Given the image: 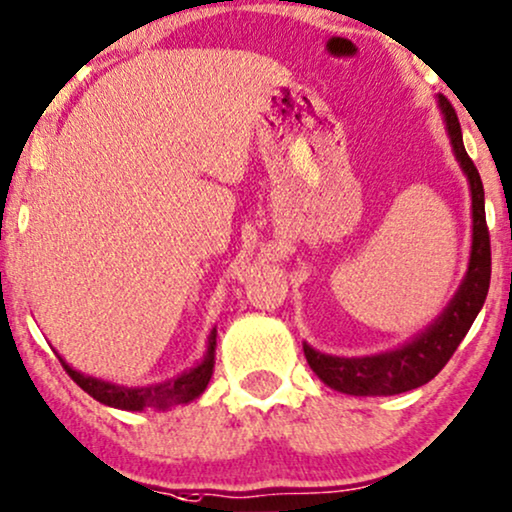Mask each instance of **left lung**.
<instances>
[{
  "label": "left lung",
  "instance_id": "1",
  "mask_svg": "<svg viewBox=\"0 0 512 512\" xmlns=\"http://www.w3.org/2000/svg\"><path fill=\"white\" fill-rule=\"evenodd\" d=\"M437 103H440L444 124H447L451 148L468 178L470 197H473V247H470L468 272L442 315L423 334L400 348L369 357H334L303 345L310 369L338 393L360 397L397 395L428 383L430 378L440 374L454 350L459 348L487 298L491 280V244L487 216H484L482 178L463 148L461 124L454 108L444 96L437 98Z\"/></svg>",
  "mask_w": 512,
  "mask_h": 512
}]
</instances>
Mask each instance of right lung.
Listing matches in <instances>:
<instances>
[{"label": "right lung", "mask_w": 512, "mask_h": 512, "mask_svg": "<svg viewBox=\"0 0 512 512\" xmlns=\"http://www.w3.org/2000/svg\"><path fill=\"white\" fill-rule=\"evenodd\" d=\"M214 353H216V329H211L209 334V348L204 360L192 367L185 374L169 378L164 383H155V386H143V388H124L117 383L101 381V378L84 376L70 367L68 362L61 357L63 369L68 371L72 381L77 383L84 393H89L94 400L115 409L126 411H143V409H169L176 404H188L204 393V388L209 386V378L214 374Z\"/></svg>", "instance_id": "1"}]
</instances>
